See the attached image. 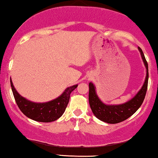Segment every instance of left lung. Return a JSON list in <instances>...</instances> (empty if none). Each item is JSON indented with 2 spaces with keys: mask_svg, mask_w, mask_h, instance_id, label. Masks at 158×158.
<instances>
[{
  "mask_svg": "<svg viewBox=\"0 0 158 158\" xmlns=\"http://www.w3.org/2000/svg\"><path fill=\"white\" fill-rule=\"evenodd\" d=\"M143 58L144 64L146 68V77L143 87L139 90L135 96L131 100L123 104L118 105H106L102 103L97 96L95 93V88L92 83H89V102L92 111L98 119L107 122L109 124H116L126 120L131 116L134 113L139 109L143 104L146 96L147 88H148V63H147L144 54L140 48H138Z\"/></svg>",
  "mask_w": 158,
  "mask_h": 158,
  "instance_id": "1",
  "label": "left lung"
}]
</instances>
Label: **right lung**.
<instances>
[{"mask_svg":"<svg viewBox=\"0 0 158 158\" xmlns=\"http://www.w3.org/2000/svg\"><path fill=\"white\" fill-rule=\"evenodd\" d=\"M12 91L18 107L27 117L41 122H54L59 118L68 105L70 94L77 88V85L68 87L65 92L54 100L46 103H34L21 96L14 88L10 78Z\"/></svg>","mask_w":158,"mask_h":158,"instance_id":"1","label":"right lung"}]
</instances>
